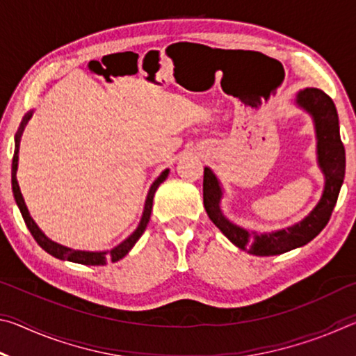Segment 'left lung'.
I'll return each instance as SVG.
<instances>
[{
  "label": "left lung",
  "mask_w": 356,
  "mask_h": 356,
  "mask_svg": "<svg viewBox=\"0 0 356 356\" xmlns=\"http://www.w3.org/2000/svg\"><path fill=\"white\" fill-rule=\"evenodd\" d=\"M297 105L309 113L314 120L317 138V161L325 176L321 201L312 212L293 226L275 232L257 234L240 227L222 215L220 201L222 188L210 168H204V207L213 225L238 246L254 256H276L303 246L321 234L333 213L339 190L346 176V149L339 135V119L330 95L317 88H306L297 94Z\"/></svg>",
  "instance_id": "1"
}]
</instances>
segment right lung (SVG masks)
Listing matches in <instances>:
<instances>
[{
	"mask_svg": "<svg viewBox=\"0 0 356 356\" xmlns=\"http://www.w3.org/2000/svg\"><path fill=\"white\" fill-rule=\"evenodd\" d=\"M33 116V111H29L25 114V118H23L22 124H20V129L17 131L15 135V149H14V159H12V193H14V197H15V202L17 206H19L20 212L23 220H25L26 226L29 229V232H31V236L34 237L35 242L39 243V246L42 250H45L48 254L55 256L58 259H61V261H70V262H75V264H83V265H105L106 262H118L119 259H122L127 252L134 248V245L138 242V238L143 236V232L146 231L147 227V222L150 220V212H152V202H154V195L156 188H159L161 182H165L166 177H168V172L170 170H165L163 172L160 174L159 177H156L155 182L150 186V190L147 193V197H146V204H144V212L141 216V221L138 227L135 229V232L129 236L127 238L124 240L122 243H119L118 246H114L113 250L110 251H78V250H72L67 248V246H63L56 242H53V240L48 238L44 232L40 231L39 226L35 225L34 220L31 218V215H29L28 209H26V204L25 200H23L22 196V191H20V186L19 182H17V166H19V147H20V138L23 130H25V125L28 124V120L31 119Z\"/></svg>",
	"mask_w": 356,
	"mask_h": 356,
	"instance_id": "1",
	"label": "right lung"
}]
</instances>
